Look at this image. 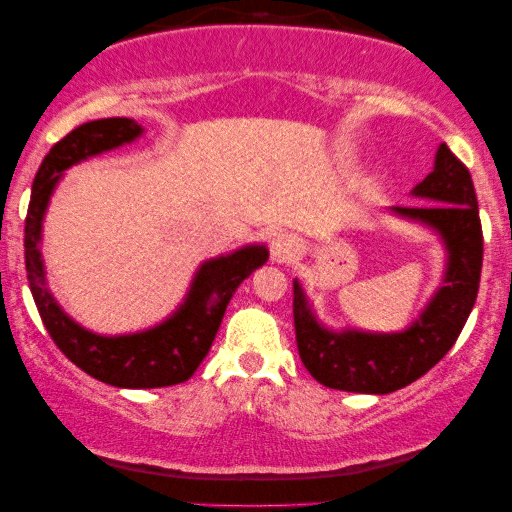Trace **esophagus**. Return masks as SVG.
Segmentation results:
<instances>
[{"label": "esophagus", "mask_w": 512, "mask_h": 512, "mask_svg": "<svg viewBox=\"0 0 512 512\" xmlns=\"http://www.w3.org/2000/svg\"><path fill=\"white\" fill-rule=\"evenodd\" d=\"M300 251H303V242H300L296 235L282 233V235H277L275 240L270 242V254L279 263L293 261V258H298Z\"/></svg>", "instance_id": "esophagus-1"}]
</instances>
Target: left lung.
Wrapping results in <instances>:
<instances>
[{"instance_id":"1","label":"left lung","mask_w":512,"mask_h":512,"mask_svg":"<svg viewBox=\"0 0 512 512\" xmlns=\"http://www.w3.org/2000/svg\"><path fill=\"white\" fill-rule=\"evenodd\" d=\"M431 205L396 207L394 212L422 221L443 235L447 247L445 286L422 317L403 333H331L321 328L293 282V326L298 354L324 387L356 394H391L419 380L457 342L480 289L482 226L468 167L440 144L436 167L412 191Z\"/></svg>"}]
</instances>
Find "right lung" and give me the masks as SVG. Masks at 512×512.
I'll list each match as a JSON object with an SVG mask.
<instances>
[{"label":"right lung","instance_id":"1","mask_svg":"<svg viewBox=\"0 0 512 512\" xmlns=\"http://www.w3.org/2000/svg\"><path fill=\"white\" fill-rule=\"evenodd\" d=\"M142 135L132 118H100L83 123L46 153L32 184L25 219V270L39 317L48 335L74 366L111 387L153 389L186 382L205 359L219 331L223 312L242 279L268 261L263 247H247L202 265L186 303L151 331L104 338L74 324L60 310L44 282L39 254L41 219L60 172L95 153L116 149Z\"/></svg>","mask_w":512,"mask_h":512}]
</instances>
